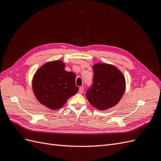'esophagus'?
I'll return each instance as SVG.
<instances>
[{"label":"esophagus","mask_w":161,"mask_h":161,"mask_svg":"<svg viewBox=\"0 0 161 161\" xmlns=\"http://www.w3.org/2000/svg\"><path fill=\"white\" fill-rule=\"evenodd\" d=\"M83 91H84V86H80V88H79V93H80V94H82V92H83Z\"/></svg>","instance_id":"esophagus-1"}]
</instances>
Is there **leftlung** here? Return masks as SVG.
I'll list each match as a JSON object with an SVG mask.
<instances>
[{"label": "left lung", "instance_id": "1", "mask_svg": "<svg viewBox=\"0 0 161 161\" xmlns=\"http://www.w3.org/2000/svg\"><path fill=\"white\" fill-rule=\"evenodd\" d=\"M93 84L86 91V97L97 109L106 110L119 103L125 90L124 75L115 66L97 63L92 66Z\"/></svg>", "mask_w": 161, "mask_h": 161}]
</instances>
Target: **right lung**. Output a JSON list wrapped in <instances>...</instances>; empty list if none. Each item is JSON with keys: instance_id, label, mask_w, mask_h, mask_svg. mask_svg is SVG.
I'll list each match as a JSON object with an SVG mask.
<instances>
[{"instance_id": "right-lung-1", "label": "right lung", "mask_w": 161, "mask_h": 161, "mask_svg": "<svg viewBox=\"0 0 161 161\" xmlns=\"http://www.w3.org/2000/svg\"><path fill=\"white\" fill-rule=\"evenodd\" d=\"M61 60L48 62L42 65L33 76L32 89L36 99L52 110L64 106L70 97L79 91L76 75L65 70Z\"/></svg>"}]
</instances>
